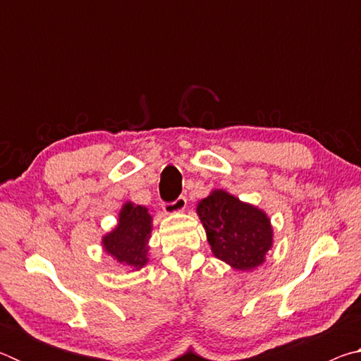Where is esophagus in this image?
Returning <instances> with one entry per match:
<instances>
[{"mask_svg": "<svg viewBox=\"0 0 361 361\" xmlns=\"http://www.w3.org/2000/svg\"><path fill=\"white\" fill-rule=\"evenodd\" d=\"M186 207H188V200L185 199V197H180L175 200V202H172V204H164V212L167 213V215H175V213H181V212H185L186 210Z\"/></svg>", "mask_w": 361, "mask_h": 361, "instance_id": "esophagus-1", "label": "esophagus"}]
</instances>
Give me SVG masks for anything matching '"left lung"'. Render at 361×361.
Segmentation results:
<instances>
[{"instance_id": "left-lung-1", "label": "left lung", "mask_w": 361, "mask_h": 361, "mask_svg": "<svg viewBox=\"0 0 361 361\" xmlns=\"http://www.w3.org/2000/svg\"><path fill=\"white\" fill-rule=\"evenodd\" d=\"M195 212L215 258L242 272L264 264L274 247V228L264 210L224 189H213Z\"/></svg>"}]
</instances>
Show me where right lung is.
Instances as JSON below:
<instances>
[{
  "label": "right lung",
  "instance_id": "1",
  "mask_svg": "<svg viewBox=\"0 0 361 361\" xmlns=\"http://www.w3.org/2000/svg\"><path fill=\"white\" fill-rule=\"evenodd\" d=\"M151 232L152 216L148 209L129 200L121 207L118 224L102 237L103 252L129 272H137L149 261Z\"/></svg>",
  "mask_w": 361,
  "mask_h": 361
}]
</instances>
